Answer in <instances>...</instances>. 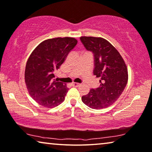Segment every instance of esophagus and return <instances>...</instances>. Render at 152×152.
Instances as JSON below:
<instances>
[{
	"instance_id": "34e87169",
	"label": "esophagus",
	"mask_w": 152,
	"mask_h": 152,
	"mask_svg": "<svg viewBox=\"0 0 152 152\" xmlns=\"http://www.w3.org/2000/svg\"><path fill=\"white\" fill-rule=\"evenodd\" d=\"M72 86H73V87H79V86H80V84H78V83H72Z\"/></svg>"
}]
</instances>
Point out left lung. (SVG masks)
I'll list each match as a JSON object with an SVG mask.
<instances>
[{
    "label": "left lung",
    "mask_w": 152,
    "mask_h": 152,
    "mask_svg": "<svg viewBox=\"0 0 152 152\" xmlns=\"http://www.w3.org/2000/svg\"><path fill=\"white\" fill-rule=\"evenodd\" d=\"M85 49L92 52L94 75L100 78V87L91 89L82 101L92 109L105 108L116 102L125 89L128 80L127 66L116 49L102 38H80Z\"/></svg>",
    "instance_id": "obj_1"
}]
</instances>
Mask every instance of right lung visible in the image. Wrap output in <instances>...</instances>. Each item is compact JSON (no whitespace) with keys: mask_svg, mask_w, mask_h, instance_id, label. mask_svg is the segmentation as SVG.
I'll use <instances>...</instances> for the list:
<instances>
[{"mask_svg":"<svg viewBox=\"0 0 152 152\" xmlns=\"http://www.w3.org/2000/svg\"><path fill=\"white\" fill-rule=\"evenodd\" d=\"M74 38H56L44 40L27 60L25 80L29 95L40 105L52 108L61 104L69 89L55 79L69 53L75 48Z\"/></svg>","mask_w":152,"mask_h":152,"instance_id":"right-lung-1","label":"right lung"}]
</instances>
